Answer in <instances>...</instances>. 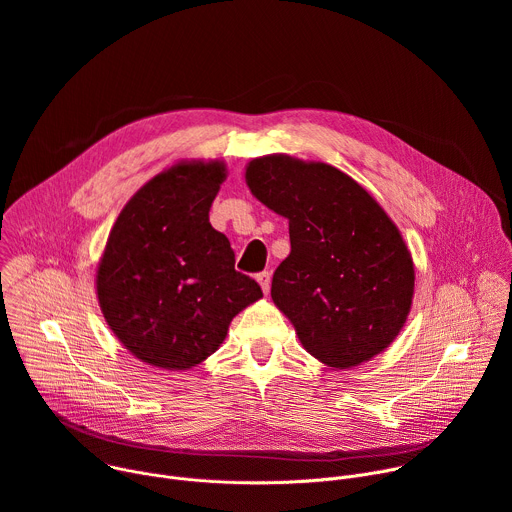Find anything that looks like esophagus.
I'll return each instance as SVG.
<instances>
[{
  "label": "esophagus",
  "mask_w": 512,
  "mask_h": 512,
  "mask_svg": "<svg viewBox=\"0 0 512 512\" xmlns=\"http://www.w3.org/2000/svg\"><path fill=\"white\" fill-rule=\"evenodd\" d=\"M257 281H259V285H261V289H263V294H267L269 287H271V273H269V271L257 273Z\"/></svg>",
  "instance_id": "34e87169"
}]
</instances>
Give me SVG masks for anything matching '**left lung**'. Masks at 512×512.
Returning a JSON list of instances; mask_svg holds the SVG:
<instances>
[{"instance_id": "obj_1", "label": "left lung", "mask_w": 512, "mask_h": 512, "mask_svg": "<svg viewBox=\"0 0 512 512\" xmlns=\"http://www.w3.org/2000/svg\"><path fill=\"white\" fill-rule=\"evenodd\" d=\"M245 178L289 221L291 253L273 273L271 298L304 348L334 369L385 350L407 320L415 271L377 200L344 172L289 156L257 158Z\"/></svg>"}]
</instances>
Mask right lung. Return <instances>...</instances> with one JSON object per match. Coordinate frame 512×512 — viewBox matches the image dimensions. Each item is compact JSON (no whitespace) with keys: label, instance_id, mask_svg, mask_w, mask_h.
<instances>
[{"label":"right lung","instance_id":"obj_1","mask_svg":"<svg viewBox=\"0 0 512 512\" xmlns=\"http://www.w3.org/2000/svg\"><path fill=\"white\" fill-rule=\"evenodd\" d=\"M225 176L218 162L178 164L137 190L111 229L97 271L99 304L123 346L152 367H196L263 296L208 221Z\"/></svg>","mask_w":512,"mask_h":512}]
</instances>
